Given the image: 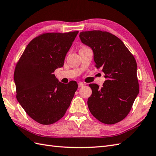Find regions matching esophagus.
<instances>
[{
	"label": "esophagus",
	"instance_id": "1",
	"mask_svg": "<svg viewBox=\"0 0 156 156\" xmlns=\"http://www.w3.org/2000/svg\"><path fill=\"white\" fill-rule=\"evenodd\" d=\"M83 86H84V83H83V82H78V87H82Z\"/></svg>",
	"mask_w": 156,
	"mask_h": 156
}]
</instances>
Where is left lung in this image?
I'll use <instances>...</instances> for the list:
<instances>
[{
  "label": "left lung",
  "instance_id": "left-lung-1",
  "mask_svg": "<svg viewBox=\"0 0 156 156\" xmlns=\"http://www.w3.org/2000/svg\"><path fill=\"white\" fill-rule=\"evenodd\" d=\"M83 43L94 51L95 66L101 69L106 80L99 88L89 85L92 94L87 100L93 116L107 125L125 119L139 93L137 65L133 55L121 39L106 31H82Z\"/></svg>",
  "mask_w": 156,
  "mask_h": 156
}]
</instances>
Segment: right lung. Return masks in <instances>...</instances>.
Listing matches in <instances>:
<instances>
[{
	"label": "right lung",
	"instance_id": "add662e5",
	"mask_svg": "<svg viewBox=\"0 0 156 156\" xmlns=\"http://www.w3.org/2000/svg\"><path fill=\"white\" fill-rule=\"evenodd\" d=\"M78 31L44 33L27 45L14 71L16 98L26 113L44 125L65 115L78 84L58 82L53 74L64 65L67 52Z\"/></svg>",
	"mask_w": 156,
	"mask_h": 156
}]
</instances>
